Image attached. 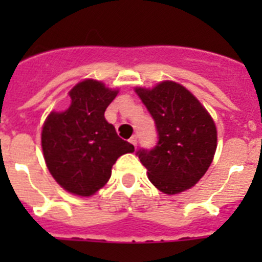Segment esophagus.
<instances>
[{
  "instance_id": "obj_1",
  "label": "esophagus",
  "mask_w": 262,
  "mask_h": 262,
  "mask_svg": "<svg viewBox=\"0 0 262 262\" xmlns=\"http://www.w3.org/2000/svg\"><path fill=\"white\" fill-rule=\"evenodd\" d=\"M129 143H131V144H133L134 147H136V145H138V136L134 135L133 138L129 139Z\"/></svg>"
}]
</instances>
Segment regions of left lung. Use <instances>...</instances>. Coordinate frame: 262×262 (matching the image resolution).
I'll use <instances>...</instances> for the list:
<instances>
[{
	"label": "left lung",
	"instance_id": "left-lung-1",
	"mask_svg": "<svg viewBox=\"0 0 262 262\" xmlns=\"http://www.w3.org/2000/svg\"><path fill=\"white\" fill-rule=\"evenodd\" d=\"M135 92L154 118L159 136L152 149L136 152L149 181L165 194L190 189L207 172L216 151L211 115L186 88L173 81Z\"/></svg>",
	"mask_w": 262,
	"mask_h": 262
}]
</instances>
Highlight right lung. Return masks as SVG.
<instances>
[{"label":"right lung","instance_id":"right-lung-1","mask_svg":"<svg viewBox=\"0 0 262 262\" xmlns=\"http://www.w3.org/2000/svg\"><path fill=\"white\" fill-rule=\"evenodd\" d=\"M118 90L96 80H84L69 92L71 106L52 111L41 129L46 164L57 184L76 195L90 196L105 186L111 168L135 151L105 119Z\"/></svg>","mask_w":262,"mask_h":262}]
</instances>
